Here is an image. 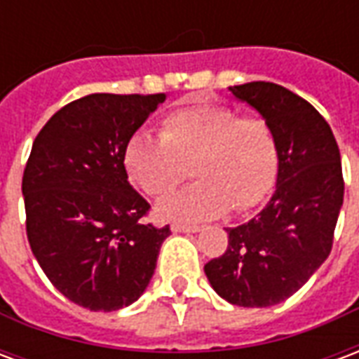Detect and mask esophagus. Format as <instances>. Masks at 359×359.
Returning a JSON list of instances; mask_svg holds the SVG:
<instances>
[{
	"label": "esophagus",
	"instance_id": "1",
	"mask_svg": "<svg viewBox=\"0 0 359 359\" xmlns=\"http://www.w3.org/2000/svg\"><path fill=\"white\" fill-rule=\"evenodd\" d=\"M172 233H198L200 231V226L196 225H171Z\"/></svg>",
	"mask_w": 359,
	"mask_h": 359
}]
</instances>
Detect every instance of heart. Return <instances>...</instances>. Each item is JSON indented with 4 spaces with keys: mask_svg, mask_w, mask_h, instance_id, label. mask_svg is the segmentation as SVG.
<instances>
[{
    "mask_svg": "<svg viewBox=\"0 0 359 359\" xmlns=\"http://www.w3.org/2000/svg\"><path fill=\"white\" fill-rule=\"evenodd\" d=\"M187 165L198 180L157 203V217L192 223L257 205L275 182L277 142L264 118L200 102L169 111L159 136L136 130L123 148L128 179L151 198L175 190L188 175Z\"/></svg>",
    "mask_w": 359,
    "mask_h": 359,
    "instance_id": "heart-1",
    "label": "heart"
}]
</instances>
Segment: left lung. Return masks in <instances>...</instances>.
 Segmentation results:
<instances>
[{
	"mask_svg": "<svg viewBox=\"0 0 359 359\" xmlns=\"http://www.w3.org/2000/svg\"><path fill=\"white\" fill-rule=\"evenodd\" d=\"M229 90L273 130L277 187L256 217L226 229V252L203 271L226 302L267 308L300 290L331 254L344 200L340 151L319 111L290 90L273 82Z\"/></svg>",
	"mask_w": 359,
	"mask_h": 359,
	"instance_id": "8db88e82",
	"label": "left lung"
}]
</instances>
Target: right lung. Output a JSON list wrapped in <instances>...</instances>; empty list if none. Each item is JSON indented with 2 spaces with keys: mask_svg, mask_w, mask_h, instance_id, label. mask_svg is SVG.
I'll return each mask as SVG.
<instances>
[{
  "mask_svg": "<svg viewBox=\"0 0 359 359\" xmlns=\"http://www.w3.org/2000/svg\"><path fill=\"white\" fill-rule=\"evenodd\" d=\"M165 94H90L43 125L22 175L32 254L65 298L115 311L140 298L169 226L142 223L149 203L128 182L123 148Z\"/></svg>",
  "mask_w": 359,
  "mask_h": 359,
  "instance_id": "add662e5",
  "label": "right lung"
}]
</instances>
